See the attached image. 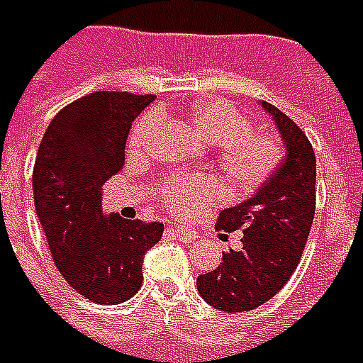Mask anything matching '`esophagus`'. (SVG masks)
Wrapping results in <instances>:
<instances>
[{"label": "esophagus", "mask_w": 363, "mask_h": 363, "mask_svg": "<svg viewBox=\"0 0 363 363\" xmlns=\"http://www.w3.org/2000/svg\"><path fill=\"white\" fill-rule=\"evenodd\" d=\"M172 233L176 236H179L182 240H186V242H191V240H195V236H197V233H195L194 228L182 227V225H174V227H172Z\"/></svg>", "instance_id": "34e87169"}]
</instances>
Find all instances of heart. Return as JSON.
<instances>
[{
    "label": "heart",
    "mask_w": 363,
    "mask_h": 363,
    "mask_svg": "<svg viewBox=\"0 0 363 363\" xmlns=\"http://www.w3.org/2000/svg\"><path fill=\"white\" fill-rule=\"evenodd\" d=\"M187 117L195 130L213 143L218 166L233 186L240 189L258 187L281 160V146L276 138L250 128L248 117L225 99H199L191 104ZM160 119V113L150 111L136 121L128 138L130 150L145 148ZM217 197L218 184L209 176L176 179L164 194L166 203L177 213H189Z\"/></svg>",
    "instance_id": "1"
}]
</instances>
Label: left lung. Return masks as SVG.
Here are the masks:
<instances>
[{
	"label": "left lung",
	"instance_id": "8db88e82",
	"mask_svg": "<svg viewBox=\"0 0 363 363\" xmlns=\"http://www.w3.org/2000/svg\"><path fill=\"white\" fill-rule=\"evenodd\" d=\"M262 107L276 123L285 156L250 199L218 215V228L244 233L242 248L223 254L217 268L197 277L205 303L227 313L256 309L287 284L315 217L317 158L309 138L277 107Z\"/></svg>",
	"mask_w": 363,
	"mask_h": 363
}]
</instances>
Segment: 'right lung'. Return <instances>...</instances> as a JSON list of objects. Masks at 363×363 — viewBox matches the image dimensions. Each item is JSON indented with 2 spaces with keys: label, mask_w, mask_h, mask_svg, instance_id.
<instances>
[{
  "label": "right lung",
  "mask_w": 363,
  "mask_h": 363,
  "mask_svg": "<svg viewBox=\"0 0 363 363\" xmlns=\"http://www.w3.org/2000/svg\"><path fill=\"white\" fill-rule=\"evenodd\" d=\"M154 95L95 91L64 107L46 128L33 169V194L54 264L99 305H119L143 284L145 254L162 223L105 215L104 184L125 164L133 121Z\"/></svg>",
  "instance_id": "add662e5"
}]
</instances>
